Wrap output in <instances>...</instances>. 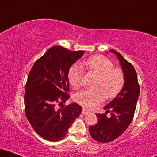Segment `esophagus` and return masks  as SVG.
<instances>
[{
    "label": "esophagus",
    "mask_w": 157,
    "mask_h": 157,
    "mask_svg": "<svg viewBox=\"0 0 157 157\" xmlns=\"http://www.w3.org/2000/svg\"><path fill=\"white\" fill-rule=\"evenodd\" d=\"M82 113L83 115H86V114H88V113H89V111H88L87 110H86V109H82Z\"/></svg>",
    "instance_id": "34e87169"
}]
</instances>
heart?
I'll return each instance as SVG.
<instances>
[{
	"mask_svg": "<svg viewBox=\"0 0 157 157\" xmlns=\"http://www.w3.org/2000/svg\"><path fill=\"white\" fill-rule=\"evenodd\" d=\"M82 67L96 76L94 87L98 89L82 90L74 96L77 103L87 109H91L102 102L103 96L107 99L116 97L125 85V76L122 70L113 68L111 61L105 56H93L83 63ZM82 76L80 66L74 65L70 67L68 79L71 86L77 87L80 84Z\"/></svg>",
	"mask_w": 157,
	"mask_h": 157,
	"instance_id": "b5f03b06",
	"label": "heart"
}]
</instances>
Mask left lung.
I'll return each mask as SVG.
<instances>
[{"label": "left lung", "mask_w": 157, "mask_h": 157, "mask_svg": "<svg viewBox=\"0 0 157 157\" xmlns=\"http://www.w3.org/2000/svg\"><path fill=\"white\" fill-rule=\"evenodd\" d=\"M125 76V85L122 91L103 108L105 112L97 113L98 121L89 128V133L94 140L100 142H109L118 138L128 128L134 117L135 109L140 96V86L137 75L134 66L113 49ZM111 112L109 118L107 113Z\"/></svg>", "instance_id": "8db88e82"}]
</instances>
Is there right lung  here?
<instances>
[{"label":"right lung","instance_id":"obj_1","mask_svg":"<svg viewBox=\"0 0 157 157\" xmlns=\"http://www.w3.org/2000/svg\"><path fill=\"white\" fill-rule=\"evenodd\" d=\"M84 53L53 46L36 61L29 74L25 113L35 132L48 141L62 140L82 112V107L76 102L66 107L62 102L57 103L59 100L65 102L70 97L68 70Z\"/></svg>","mask_w":157,"mask_h":157}]
</instances>
